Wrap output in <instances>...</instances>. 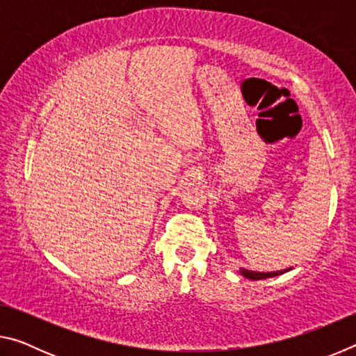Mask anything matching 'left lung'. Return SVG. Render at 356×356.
<instances>
[{"label":"left lung","instance_id":"obj_1","mask_svg":"<svg viewBox=\"0 0 356 356\" xmlns=\"http://www.w3.org/2000/svg\"><path fill=\"white\" fill-rule=\"evenodd\" d=\"M289 270H292V267L291 268H286V270H280V272H267V273H264V272H252V270H246V268H240L238 272H240V275H243L245 278L252 280V281H257V280L273 278V276H278V275L286 273V272H289Z\"/></svg>","mask_w":356,"mask_h":356}]
</instances>
